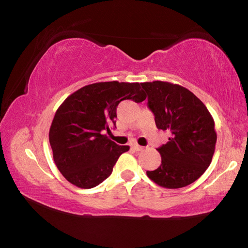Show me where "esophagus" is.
I'll list each match as a JSON object with an SVG mask.
<instances>
[{
    "mask_svg": "<svg viewBox=\"0 0 248 248\" xmlns=\"http://www.w3.org/2000/svg\"><path fill=\"white\" fill-rule=\"evenodd\" d=\"M132 148H133L134 150H136V151H142V150L144 149L143 146H141V145H139V144H134V145L132 146Z\"/></svg>",
    "mask_w": 248,
    "mask_h": 248,
    "instance_id": "1",
    "label": "esophagus"
}]
</instances>
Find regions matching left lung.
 I'll return each instance as SVG.
<instances>
[{"label":"left lung","instance_id":"8db88e82","mask_svg":"<svg viewBox=\"0 0 248 248\" xmlns=\"http://www.w3.org/2000/svg\"><path fill=\"white\" fill-rule=\"evenodd\" d=\"M148 104L156 127L170 133L157 151L162 164L148 177L169 189L188 186L208 169L215 153V120L204 104L189 90L170 82H144Z\"/></svg>","mask_w":248,"mask_h":248}]
</instances>
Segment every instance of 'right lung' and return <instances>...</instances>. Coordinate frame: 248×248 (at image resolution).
Instances as JSON below:
<instances>
[{"label":"right lung","instance_id":"add662e5","mask_svg":"<svg viewBox=\"0 0 248 248\" xmlns=\"http://www.w3.org/2000/svg\"><path fill=\"white\" fill-rule=\"evenodd\" d=\"M146 98L140 83L98 82L74 92L57 109L49 130L53 161L74 186L90 189L109 177L117 159L129 151L104 134L117 118L124 99Z\"/></svg>","mask_w":248,"mask_h":248}]
</instances>
